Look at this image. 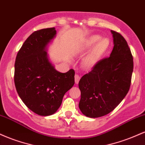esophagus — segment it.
<instances>
[{"mask_svg":"<svg viewBox=\"0 0 145 145\" xmlns=\"http://www.w3.org/2000/svg\"><path fill=\"white\" fill-rule=\"evenodd\" d=\"M74 78H75V82H76V84H78V83L79 82L80 79V76H78V74H76V75H75Z\"/></svg>","mask_w":145,"mask_h":145,"instance_id":"obj_1","label":"esophagus"}]
</instances>
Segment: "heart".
Returning a JSON list of instances; mask_svg holds the SVG:
<instances>
[{"label":"heart","instance_id":"1","mask_svg":"<svg viewBox=\"0 0 145 145\" xmlns=\"http://www.w3.org/2000/svg\"><path fill=\"white\" fill-rule=\"evenodd\" d=\"M110 47V41L107 38H102L97 35H93L84 39L78 51L85 52L89 50V52L83 59V65L86 68L94 67L99 59L107 52Z\"/></svg>","mask_w":145,"mask_h":145}]
</instances>
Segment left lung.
Segmentation results:
<instances>
[{"label": "left lung", "mask_w": 145, "mask_h": 145, "mask_svg": "<svg viewBox=\"0 0 145 145\" xmlns=\"http://www.w3.org/2000/svg\"><path fill=\"white\" fill-rule=\"evenodd\" d=\"M111 32L114 48L110 56L99 60L78 84L80 110L88 117H100L112 112L130 88L134 68L130 48L120 33Z\"/></svg>", "instance_id": "left-lung-1"}]
</instances>
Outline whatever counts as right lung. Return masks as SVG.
<instances>
[{"mask_svg": "<svg viewBox=\"0 0 145 145\" xmlns=\"http://www.w3.org/2000/svg\"><path fill=\"white\" fill-rule=\"evenodd\" d=\"M56 33L54 27L35 31L22 46L15 61L16 91L24 104L41 116L55 113L64 95L74 84V69L57 71L45 51Z\"/></svg>", "mask_w": 145, "mask_h": 145, "instance_id": "1", "label": "right lung"}]
</instances>
